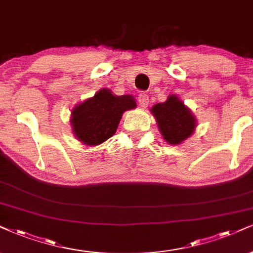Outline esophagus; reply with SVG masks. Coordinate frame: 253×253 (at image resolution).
Masks as SVG:
<instances>
[{
  "instance_id": "1",
  "label": "esophagus",
  "mask_w": 253,
  "mask_h": 253,
  "mask_svg": "<svg viewBox=\"0 0 253 253\" xmlns=\"http://www.w3.org/2000/svg\"><path fill=\"white\" fill-rule=\"evenodd\" d=\"M138 103L142 105L143 108H146L149 105V96L148 93L141 92L138 95Z\"/></svg>"
}]
</instances>
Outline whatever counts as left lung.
<instances>
[{"label":"left lung","instance_id":"obj_1","mask_svg":"<svg viewBox=\"0 0 253 253\" xmlns=\"http://www.w3.org/2000/svg\"><path fill=\"white\" fill-rule=\"evenodd\" d=\"M164 139L169 144H179L191 135L196 127L195 117L176 96L158 103L151 109Z\"/></svg>","mask_w":253,"mask_h":253}]
</instances>
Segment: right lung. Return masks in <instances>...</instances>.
<instances>
[{
	"label": "right lung",
	"mask_w": 253,
	"mask_h": 253,
	"mask_svg": "<svg viewBox=\"0 0 253 253\" xmlns=\"http://www.w3.org/2000/svg\"><path fill=\"white\" fill-rule=\"evenodd\" d=\"M136 107L131 96H114L102 89L73 110L71 124L75 135L88 145H97L116 132L122 115Z\"/></svg>",
	"instance_id": "1"
}]
</instances>
